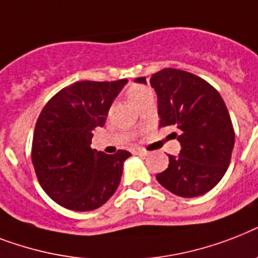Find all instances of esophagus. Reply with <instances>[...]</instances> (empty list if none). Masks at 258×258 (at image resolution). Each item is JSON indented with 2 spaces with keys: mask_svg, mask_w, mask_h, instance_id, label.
Here are the masks:
<instances>
[{
  "mask_svg": "<svg viewBox=\"0 0 258 258\" xmlns=\"http://www.w3.org/2000/svg\"><path fill=\"white\" fill-rule=\"evenodd\" d=\"M137 153L139 154H141V156H149V152H148V150H145V149H142V148H139V149H137Z\"/></svg>",
  "mask_w": 258,
  "mask_h": 258,
  "instance_id": "obj_1",
  "label": "esophagus"
}]
</instances>
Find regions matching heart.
<instances>
[{"label": "heart", "mask_w": 258, "mask_h": 258, "mask_svg": "<svg viewBox=\"0 0 258 258\" xmlns=\"http://www.w3.org/2000/svg\"><path fill=\"white\" fill-rule=\"evenodd\" d=\"M127 100L131 101L132 104L135 105L136 108H140V105L142 102H145L149 98H153V93L152 90L145 85H132L129 89L126 90Z\"/></svg>", "instance_id": "heart-1"}]
</instances>
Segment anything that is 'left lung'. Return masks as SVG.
<instances>
[{
	"mask_svg": "<svg viewBox=\"0 0 258 258\" xmlns=\"http://www.w3.org/2000/svg\"><path fill=\"white\" fill-rule=\"evenodd\" d=\"M150 85L157 93L160 126H176L178 135H173L181 144L180 154H169L168 168L156 178L180 197L205 195L224 177L234 146L225 102L209 82L180 69L152 74Z\"/></svg>",
	"mask_w": 258,
	"mask_h": 258,
	"instance_id": "left-lung-1",
	"label": "left lung"
}]
</instances>
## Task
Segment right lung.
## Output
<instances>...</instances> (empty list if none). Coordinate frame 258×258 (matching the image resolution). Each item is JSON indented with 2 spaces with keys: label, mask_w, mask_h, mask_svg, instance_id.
<instances>
[{
  "label": "right lung",
  "mask_w": 258,
  "mask_h": 258,
  "mask_svg": "<svg viewBox=\"0 0 258 258\" xmlns=\"http://www.w3.org/2000/svg\"><path fill=\"white\" fill-rule=\"evenodd\" d=\"M126 82L78 81L51 97L40 113L32 162L41 187L61 207L94 211L117 190L123 161L132 154L126 150L106 154L90 144Z\"/></svg>",
  "instance_id": "obj_1"
}]
</instances>
